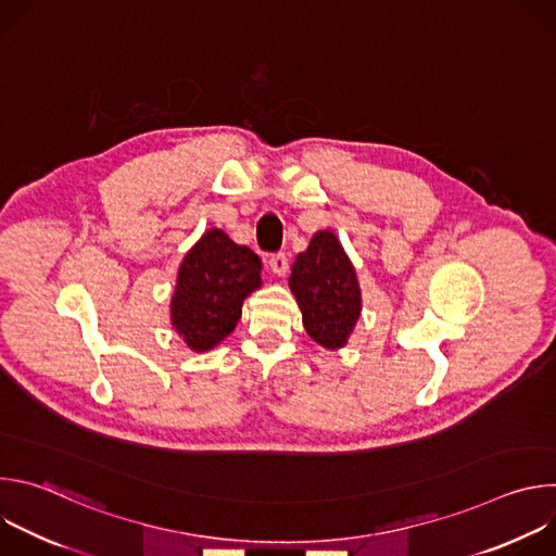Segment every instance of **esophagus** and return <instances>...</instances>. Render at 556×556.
<instances>
[{"instance_id": "1", "label": "esophagus", "mask_w": 556, "mask_h": 556, "mask_svg": "<svg viewBox=\"0 0 556 556\" xmlns=\"http://www.w3.org/2000/svg\"><path fill=\"white\" fill-rule=\"evenodd\" d=\"M268 268H270V273H273V275L283 277V275L288 273V257H286V253L270 255V260H268Z\"/></svg>"}]
</instances>
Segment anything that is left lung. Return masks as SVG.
Segmentation results:
<instances>
[{
  "instance_id": "1",
  "label": "left lung",
  "mask_w": 556,
  "mask_h": 556,
  "mask_svg": "<svg viewBox=\"0 0 556 556\" xmlns=\"http://www.w3.org/2000/svg\"><path fill=\"white\" fill-rule=\"evenodd\" d=\"M290 290L301 307L305 332L328 350L343 348L361 316V288L334 232L319 230L296 255Z\"/></svg>"
}]
</instances>
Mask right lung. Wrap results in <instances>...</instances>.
<instances>
[{"mask_svg": "<svg viewBox=\"0 0 556 556\" xmlns=\"http://www.w3.org/2000/svg\"><path fill=\"white\" fill-rule=\"evenodd\" d=\"M262 260L211 228L187 253L172 301V324L193 352L226 339L242 316L244 299L262 286Z\"/></svg>", "mask_w": 556, "mask_h": 556, "instance_id": "add662e5", "label": "right lung"}]
</instances>
